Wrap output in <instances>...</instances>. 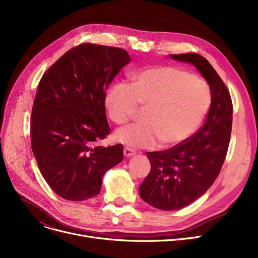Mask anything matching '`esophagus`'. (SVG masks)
I'll list each match as a JSON object with an SVG mask.
<instances>
[{"label": "esophagus", "mask_w": 258, "mask_h": 258, "mask_svg": "<svg viewBox=\"0 0 258 258\" xmlns=\"http://www.w3.org/2000/svg\"><path fill=\"white\" fill-rule=\"evenodd\" d=\"M123 154H124V156H125L126 158H130V157H132V156L135 155V152H134L133 150H131V148H128V147H124Z\"/></svg>", "instance_id": "34e87169"}]
</instances>
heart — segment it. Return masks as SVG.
<instances>
[{
	"mask_svg": "<svg viewBox=\"0 0 258 258\" xmlns=\"http://www.w3.org/2000/svg\"><path fill=\"white\" fill-rule=\"evenodd\" d=\"M211 102L204 80L175 67L159 66L135 74L133 83H116L107 90L105 105L117 124L128 122L137 106H146L142 122L118 130L117 141L150 148L178 144L197 131Z\"/></svg>",
	"mask_w": 258,
	"mask_h": 258,
	"instance_id": "heart-1",
	"label": "heart"
}]
</instances>
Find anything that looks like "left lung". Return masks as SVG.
<instances>
[{
  "label": "left lung",
  "mask_w": 258,
  "mask_h": 258,
  "mask_svg": "<svg viewBox=\"0 0 258 258\" xmlns=\"http://www.w3.org/2000/svg\"><path fill=\"white\" fill-rule=\"evenodd\" d=\"M192 63L209 84L210 110L191 137L161 152H147L151 171L139 187L140 197L160 210H178L204 195L222 169L232 128L233 105L222 78L209 61L197 53L170 54Z\"/></svg>",
  "instance_id": "8db88e82"
}]
</instances>
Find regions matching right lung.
<instances>
[{
    "label": "right lung",
    "mask_w": 258,
    "mask_h": 258,
    "mask_svg": "<svg viewBox=\"0 0 258 258\" xmlns=\"http://www.w3.org/2000/svg\"><path fill=\"white\" fill-rule=\"evenodd\" d=\"M131 61L121 48L81 44L40 79L31 114V147L52 190L69 201L100 192L104 173L123 160V146L95 145L111 132L105 92Z\"/></svg>",
    "instance_id": "1"
}]
</instances>
